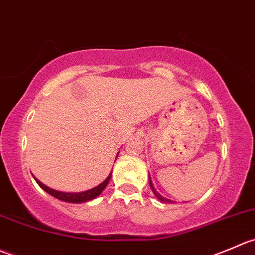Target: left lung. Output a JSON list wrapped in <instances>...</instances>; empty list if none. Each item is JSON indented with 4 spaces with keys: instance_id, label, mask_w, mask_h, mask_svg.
<instances>
[{
    "instance_id": "left-lung-1",
    "label": "left lung",
    "mask_w": 255,
    "mask_h": 255,
    "mask_svg": "<svg viewBox=\"0 0 255 255\" xmlns=\"http://www.w3.org/2000/svg\"><path fill=\"white\" fill-rule=\"evenodd\" d=\"M148 180H150V187H151V190H152V192L155 193V196L158 198V200L161 201V202H163V203H172V201L168 200V198H165L162 195H160V193H158L157 191L155 190V187H153V183H152V181H151L150 176H148Z\"/></svg>"
}]
</instances>
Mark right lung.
I'll return each instance as SVG.
<instances>
[{"mask_svg":"<svg viewBox=\"0 0 255 255\" xmlns=\"http://www.w3.org/2000/svg\"><path fill=\"white\" fill-rule=\"evenodd\" d=\"M110 178H112V172L109 173V176H108V177L105 178L100 185H98L97 187L94 188H90V190L88 191H84V192H62V191H57L48 187V186H45L44 183H42L38 178L34 177V180H36V182L41 186V188H43L45 192L49 193V195L53 196V197L58 198V200L64 201V202H69V203H83V202H88V201H92L94 200V198H97L98 196L103 192V190L107 187Z\"/></svg>","mask_w":255,"mask_h":255,"instance_id":"obj_1","label":"right lung"}]
</instances>
